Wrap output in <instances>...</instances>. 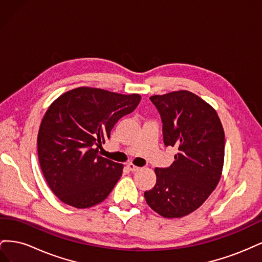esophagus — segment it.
Returning a JSON list of instances; mask_svg holds the SVG:
<instances>
[{
  "mask_svg": "<svg viewBox=\"0 0 262 262\" xmlns=\"http://www.w3.org/2000/svg\"><path fill=\"white\" fill-rule=\"evenodd\" d=\"M128 168H129L131 171H138V170H140V167H138V166H136V165L132 164V163L128 164Z\"/></svg>",
  "mask_w": 262,
  "mask_h": 262,
  "instance_id": "1",
  "label": "esophagus"
}]
</instances>
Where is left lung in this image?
I'll use <instances>...</instances> for the list:
<instances>
[{"instance_id":"8db88e82","label":"left lung","mask_w":262,"mask_h":262,"mask_svg":"<svg viewBox=\"0 0 262 262\" xmlns=\"http://www.w3.org/2000/svg\"><path fill=\"white\" fill-rule=\"evenodd\" d=\"M161 114L166 146L178 147L168 168H155L156 184L146 203L166 219L200 208L220 182L225 136L217 113L198 95L177 91L149 97Z\"/></svg>"}]
</instances>
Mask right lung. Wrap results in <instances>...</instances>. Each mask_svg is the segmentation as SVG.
<instances>
[{
	"label": "right lung",
	"instance_id": "right-lung-1",
	"mask_svg": "<svg viewBox=\"0 0 262 262\" xmlns=\"http://www.w3.org/2000/svg\"><path fill=\"white\" fill-rule=\"evenodd\" d=\"M139 94L95 87L63 93L47 110L39 128V163L47 184L63 203L77 209L104 201L120 179L123 165L98 154L119 119L131 114Z\"/></svg>",
	"mask_w": 262,
	"mask_h": 262
}]
</instances>
